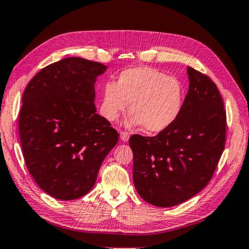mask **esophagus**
I'll return each mask as SVG.
<instances>
[{"mask_svg": "<svg viewBox=\"0 0 249 249\" xmlns=\"http://www.w3.org/2000/svg\"><path fill=\"white\" fill-rule=\"evenodd\" d=\"M120 135H121V140H122V142H127L128 138H129V135H128L127 132H124V130H121Z\"/></svg>", "mask_w": 249, "mask_h": 249, "instance_id": "34e87169", "label": "esophagus"}]
</instances>
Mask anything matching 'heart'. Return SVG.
I'll return each mask as SVG.
<instances>
[{"label":"heart","mask_w":249,"mask_h":249,"mask_svg":"<svg viewBox=\"0 0 249 249\" xmlns=\"http://www.w3.org/2000/svg\"><path fill=\"white\" fill-rule=\"evenodd\" d=\"M183 100L184 89L178 78L152 67H135L122 71L116 84L105 86L101 113L114 122L130 103V124L159 133L178 119Z\"/></svg>","instance_id":"b5f03b06"}]
</instances>
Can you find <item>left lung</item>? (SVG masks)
Listing matches in <instances>:
<instances>
[{
  "mask_svg": "<svg viewBox=\"0 0 249 249\" xmlns=\"http://www.w3.org/2000/svg\"><path fill=\"white\" fill-rule=\"evenodd\" d=\"M188 92L173 123L153 137L135 134L134 184L144 201L173 207L209 183L224 150L227 112L209 76L187 67Z\"/></svg>",
  "mask_w": 249,
  "mask_h": 249,
  "instance_id": "obj_1",
  "label": "left lung"
}]
</instances>
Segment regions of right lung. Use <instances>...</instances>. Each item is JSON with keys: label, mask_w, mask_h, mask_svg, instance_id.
Wrapping results in <instances>:
<instances>
[{"label": "right lung", "mask_w": 249, "mask_h": 249, "mask_svg": "<svg viewBox=\"0 0 249 249\" xmlns=\"http://www.w3.org/2000/svg\"><path fill=\"white\" fill-rule=\"evenodd\" d=\"M107 66L66 57L34 76L18 120L27 169L42 191L71 200L91 191L119 133L94 106V83Z\"/></svg>", "instance_id": "right-lung-1"}]
</instances>
